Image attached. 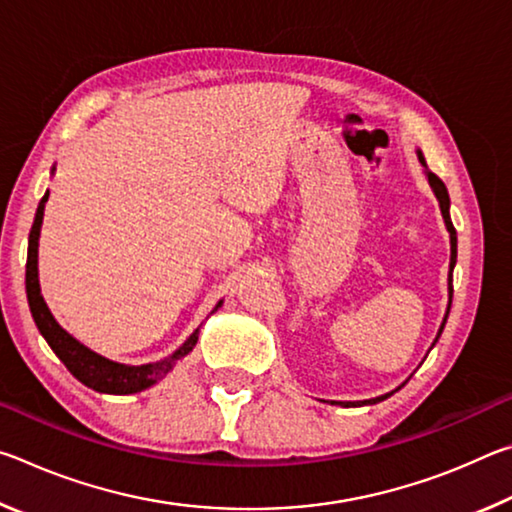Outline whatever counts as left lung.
I'll list each match as a JSON object with an SVG mask.
<instances>
[{
  "mask_svg": "<svg viewBox=\"0 0 512 512\" xmlns=\"http://www.w3.org/2000/svg\"><path fill=\"white\" fill-rule=\"evenodd\" d=\"M418 158H420V162H422L424 173H427V180H429V185H431V189H433V194H436L438 203H440V212H443V219H445L447 232H449V244H452V257H449V307H452V293H454V289H452V271H454V264H456V230H454V225H452V219H449V194H447V187H445L443 180H440V178L436 176V173H431V171L427 169V164H424V158H422L420 151H418ZM449 307H447V314H449ZM447 314H445L443 325H440V329H438L436 341L440 339V334H443L445 323H447ZM436 341H433V345H436ZM433 345H431V348H433ZM388 395H391V393H388ZM388 395H381V397H375V400H366V402H361V404H377V402H381V400H386ZM341 406H359V404L343 402Z\"/></svg>",
  "mask_w": 512,
  "mask_h": 512,
  "instance_id": "obj_1",
  "label": "left lung"
}]
</instances>
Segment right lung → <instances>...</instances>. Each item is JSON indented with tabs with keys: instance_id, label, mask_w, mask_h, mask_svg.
I'll use <instances>...</instances> for the list:
<instances>
[{
	"instance_id": "obj_1",
	"label": "right lung",
	"mask_w": 512,
	"mask_h": 512,
	"mask_svg": "<svg viewBox=\"0 0 512 512\" xmlns=\"http://www.w3.org/2000/svg\"><path fill=\"white\" fill-rule=\"evenodd\" d=\"M49 198V192L42 196V201L38 205L36 219H33L31 232H29V253H27V298H29V307H31V316L36 320V325L40 329V334L45 336V341L49 343V348L56 352V357L65 363L67 370L72 375L85 384L92 391L97 393H108V395H131V393H140L151 388L153 384L167 375V372L173 370V366L194 350V345L198 341V329H194V334L180 345V348L155 363H144V366H126V363H117L110 361L101 354L92 352L90 348H85L83 343L74 339L72 334H67L63 327L56 323V318L51 316V311L47 307L45 298L40 293V282H38V239H40V228H42V216H45V203ZM221 307H214V311Z\"/></svg>"
}]
</instances>
